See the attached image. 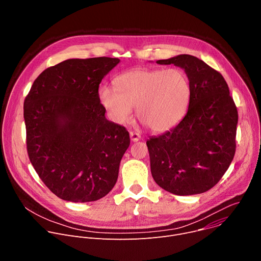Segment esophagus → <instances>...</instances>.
<instances>
[{
	"mask_svg": "<svg viewBox=\"0 0 261 261\" xmlns=\"http://www.w3.org/2000/svg\"><path fill=\"white\" fill-rule=\"evenodd\" d=\"M130 138H131V140L133 142H136V141H138L140 139V134L138 132H136V131H131L130 132Z\"/></svg>",
	"mask_w": 261,
	"mask_h": 261,
	"instance_id": "esophagus-1",
	"label": "esophagus"
}]
</instances>
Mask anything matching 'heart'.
<instances>
[{"mask_svg": "<svg viewBox=\"0 0 261 261\" xmlns=\"http://www.w3.org/2000/svg\"><path fill=\"white\" fill-rule=\"evenodd\" d=\"M115 88L102 87L99 99L110 119L128 123L133 108L139 121L155 132L175 126L188 108L191 87L185 72L171 68H136L115 80Z\"/></svg>", "mask_w": 261, "mask_h": 261, "instance_id": "1", "label": "heart"}]
</instances>
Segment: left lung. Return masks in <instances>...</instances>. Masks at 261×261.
<instances>
[{"mask_svg": "<svg viewBox=\"0 0 261 261\" xmlns=\"http://www.w3.org/2000/svg\"><path fill=\"white\" fill-rule=\"evenodd\" d=\"M187 74V114L172 129L146 141L153 178L175 195L206 192L228 169L236 153L238 110L221 74L190 55L159 60Z\"/></svg>", "mask_w": 261, "mask_h": 261, "instance_id": "8db88e82", "label": "left lung"}]
</instances>
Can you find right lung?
<instances>
[{"mask_svg": "<svg viewBox=\"0 0 261 261\" xmlns=\"http://www.w3.org/2000/svg\"><path fill=\"white\" fill-rule=\"evenodd\" d=\"M119 63L106 57L66 60L45 69L25 97L30 161L63 200L95 201L117 182L130 137L125 127L105 118L98 90Z\"/></svg>", "mask_w": 261, "mask_h": 261, "instance_id": "add662e5", "label": "right lung"}]
</instances>
